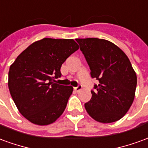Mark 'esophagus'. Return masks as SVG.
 <instances>
[{
	"mask_svg": "<svg viewBox=\"0 0 148 148\" xmlns=\"http://www.w3.org/2000/svg\"><path fill=\"white\" fill-rule=\"evenodd\" d=\"M82 85H78L77 86L74 87V90L75 92H78V91H80L81 90H82Z\"/></svg>",
	"mask_w": 148,
	"mask_h": 148,
	"instance_id": "esophagus-1",
	"label": "esophagus"
}]
</instances>
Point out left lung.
Returning <instances> with one entry per match:
<instances>
[{
    "label": "left lung",
    "instance_id": "1",
    "mask_svg": "<svg viewBox=\"0 0 148 148\" xmlns=\"http://www.w3.org/2000/svg\"><path fill=\"white\" fill-rule=\"evenodd\" d=\"M90 69L92 78L99 82L85 104L90 116L101 123L119 121L133 102L137 77L129 59L121 48L97 38L76 39Z\"/></svg>",
    "mask_w": 148,
    "mask_h": 148
}]
</instances>
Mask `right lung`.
I'll list each match as a JSON object with an SVG mask.
<instances>
[{
    "mask_svg": "<svg viewBox=\"0 0 148 148\" xmlns=\"http://www.w3.org/2000/svg\"><path fill=\"white\" fill-rule=\"evenodd\" d=\"M79 47L74 39L44 38L31 44L8 71V89L18 110L38 125L55 122L64 112L73 87L55 83L62 64Z\"/></svg>",
    "mask_w": 148,
    "mask_h": 148,
    "instance_id": "right-lung-1",
    "label": "right lung"
}]
</instances>
